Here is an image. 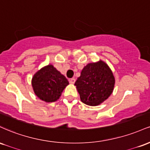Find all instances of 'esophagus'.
<instances>
[{"mask_svg": "<svg viewBox=\"0 0 150 150\" xmlns=\"http://www.w3.org/2000/svg\"><path fill=\"white\" fill-rule=\"evenodd\" d=\"M69 82L70 84H74L75 82V78H71L69 80Z\"/></svg>", "mask_w": 150, "mask_h": 150, "instance_id": "1", "label": "esophagus"}]
</instances>
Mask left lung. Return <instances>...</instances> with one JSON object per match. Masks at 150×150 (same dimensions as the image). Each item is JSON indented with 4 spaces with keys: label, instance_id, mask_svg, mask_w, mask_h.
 I'll return each mask as SVG.
<instances>
[{
    "label": "left lung",
    "instance_id": "left-lung-1",
    "mask_svg": "<svg viewBox=\"0 0 150 150\" xmlns=\"http://www.w3.org/2000/svg\"><path fill=\"white\" fill-rule=\"evenodd\" d=\"M75 85L82 102L95 106L102 104L112 94L115 77L109 66L99 60L84 67Z\"/></svg>",
    "mask_w": 150,
    "mask_h": 150
}]
</instances>
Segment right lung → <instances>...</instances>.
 Segmentation results:
<instances>
[{"label": "right lung", "mask_w": 150, "mask_h": 150, "mask_svg": "<svg viewBox=\"0 0 150 150\" xmlns=\"http://www.w3.org/2000/svg\"><path fill=\"white\" fill-rule=\"evenodd\" d=\"M69 82L53 65L49 64L36 72L32 85L34 94L45 102H54L61 96Z\"/></svg>", "instance_id": "add662e5"}]
</instances>
